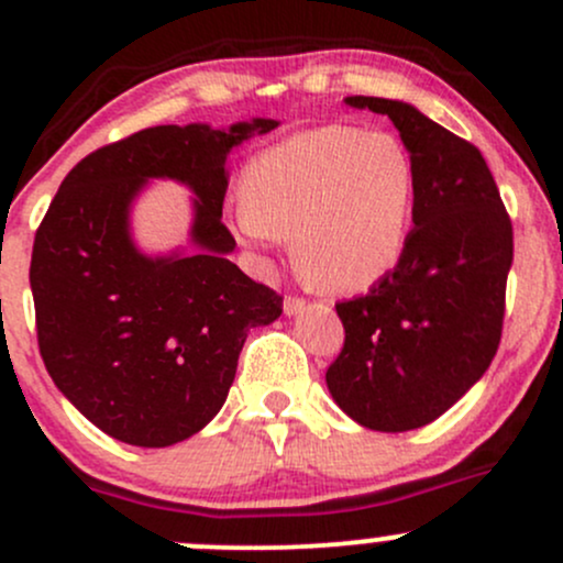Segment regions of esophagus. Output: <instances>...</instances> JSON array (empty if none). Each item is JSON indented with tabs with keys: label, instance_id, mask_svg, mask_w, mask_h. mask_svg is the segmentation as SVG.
<instances>
[{
	"label": "esophagus",
	"instance_id": "esophagus-1",
	"mask_svg": "<svg viewBox=\"0 0 563 563\" xmlns=\"http://www.w3.org/2000/svg\"><path fill=\"white\" fill-rule=\"evenodd\" d=\"M305 307H307V301L299 299V297H286V299H283V312H286L288 318L299 316V312L305 310Z\"/></svg>",
	"mask_w": 563,
	"mask_h": 563
}]
</instances>
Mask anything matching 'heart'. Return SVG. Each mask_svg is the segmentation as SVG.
Here are the masks:
<instances>
[{
    "label": "heart",
    "instance_id": "1",
    "mask_svg": "<svg viewBox=\"0 0 563 563\" xmlns=\"http://www.w3.org/2000/svg\"><path fill=\"white\" fill-rule=\"evenodd\" d=\"M240 191L234 229L242 242L275 247L291 236L307 280L327 291H364L405 253L418 169L394 134L334 123L256 153Z\"/></svg>",
    "mask_w": 563,
    "mask_h": 563
}]
</instances>
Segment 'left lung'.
I'll return each mask as SVG.
<instances>
[{
  "mask_svg": "<svg viewBox=\"0 0 563 563\" xmlns=\"http://www.w3.org/2000/svg\"><path fill=\"white\" fill-rule=\"evenodd\" d=\"M345 102L394 121L416 162L418 197L399 264L364 297L336 305L345 345L327 369V386L366 429H421L451 410L496 356L512 223L472 142L407 102Z\"/></svg>",
  "mask_w": 563,
  "mask_h": 563,
  "instance_id": "obj_1",
  "label": "left lung"
}]
</instances>
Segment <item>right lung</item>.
I'll use <instances>...</instances> for the list:
<instances>
[{
  "mask_svg": "<svg viewBox=\"0 0 563 563\" xmlns=\"http://www.w3.org/2000/svg\"><path fill=\"white\" fill-rule=\"evenodd\" d=\"M275 126L142 129L88 153L47 207L29 269L40 356L112 440L167 448L205 429L247 331L280 318L283 297L227 258L236 242L221 221L229 151ZM153 176L195 191L191 254L145 257L133 245L128 212Z\"/></svg>",
  "mask_w": 563,
  "mask_h": 563,
  "instance_id": "add662e5",
  "label": "right lung"
}]
</instances>
